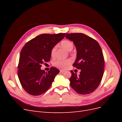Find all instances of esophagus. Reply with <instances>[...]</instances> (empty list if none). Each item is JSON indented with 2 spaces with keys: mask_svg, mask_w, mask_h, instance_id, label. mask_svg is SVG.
I'll return each mask as SVG.
<instances>
[{
  "mask_svg": "<svg viewBox=\"0 0 122 122\" xmlns=\"http://www.w3.org/2000/svg\"><path fill=\"white\" fill-rule=\"evenodd\" d=\"M65 70H62V69L60 70V72L61 73H64V72H65Z\"/></svg>",
  "mask_w": 122,
  "mask_h": 122,
  "instance_id": "34e87169",
  "label": "esophagus"
}]
</instances>
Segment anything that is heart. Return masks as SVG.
<instances>
[{
  "instance_id": "heart-1",
  "label": "heart",
  "mask_w": 122,
  "mask_h": 122,
  "mask_svg": "<svg viewBox=\"0 0 122 122\" xmlns=\"http://www.w3.org/2000/svg\"><path fill=\"white\" fill-rule=\"evenodd\" d=\"M61 46L64 48L67 51H71L73 48V43L70 41L69 40H63L62 41L61 43ZM57 46H54L51 51V55L52 56H54L55 51L56 50ZM72 61L71 59H67V60H57L55 61L54 62L53 65L54 66L56 67L63 68V69H66L68 68L69 66L71 65L72 64Z\"/></svg>"
}]
</instances>
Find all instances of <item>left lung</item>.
Listing matches in <instances>:
<instances>
[{
    "instance_id": "8db88e82",
    "label": "left lung",
    "mask_w": 122,
    "mask_h": 122,
    "mask_svg": "<svg viewBox=\"0 0 122 122\" xmlns=\"http://www.w3.org/2000/svg\"><path fill=\"white\" fill-rule=\"evenodd\" d=\"M66 38L76 46L77 57L74 67L80 69V75L71 71L70 86L77 93L89 94L100 83L104 73V58L97 41L82 33L67 34Z\"/></svg>"
}]
</instances>
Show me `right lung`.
<instances>
[{
  "mask_svg": "<svg viewBox=\"0 0 122 122\" xmlns=\"http://www.w3.org/2000/svg\"><path fill=\"white\" fill-rule=\"evenodd\" d=\"M65 34L40 35L25 44L18 66V76L24 90L32 96L45 93L51 86L60 70L51 67L48 72L41 69L49 61L52 48L63 39Z\"/></svg>",
  "mask_w": 122,
  "mask_h": 122,
  "instance_id": "right-lung-1",
  "label": "right lung"
}]
</instances>
